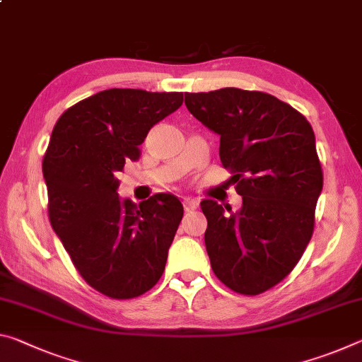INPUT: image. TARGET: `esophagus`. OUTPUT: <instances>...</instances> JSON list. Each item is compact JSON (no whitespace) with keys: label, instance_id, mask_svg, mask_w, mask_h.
<instances>
[{"label":"esophagus","instance_id":"obj_1","mask_svg":"<svg viewBox=\"0 0 362 362\" xmlns=\"http://www.w3.org/2000/svg\"><path fill=\"white\" fill-rule=\"evenodd\" d=\"M183 209H185L187 212L197 209V203H194L193 199H190V198H185V199H183Z\"/></svg>","mask_w":362,"mask_h":362}]
</instances>
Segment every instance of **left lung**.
<instances>
[{"instance_id":"1","label":"left lung","mask_w":362,"mask_h":362,"mask_svg":"<svg viewBox=\"0 0 362 362\" xmlns=\"http://www.w3.org/2000/svg\"><path fill=\"white\" fill-rule=\"evenodd\" d=\"M185 106L221 136V163L243 206L202 202L206 251L216 277L240 295H259L288 275L314 232L322 168L311 124L262 91L185 93Z\"/></svg>"}]
</instances>
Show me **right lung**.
<instances>
[{"mask_svg": "<svg viewBox=\"0 0 362 362\" xmlns=\"http://www.w3.org/2000/svg\"><path fill=\"white\" fill-rule=\"evenodd\" d=\"M182 103L179 91L105 90L62 112L51 134L43 158L51 227L85 282L112 300L146 293L164 272L183 206L169 193L122 202L117 174Z\"/></svg>", "mask_w": 362, "mask_h": 362, "instance_id": "add662e5", "label": "right lung"}]
</instances>
